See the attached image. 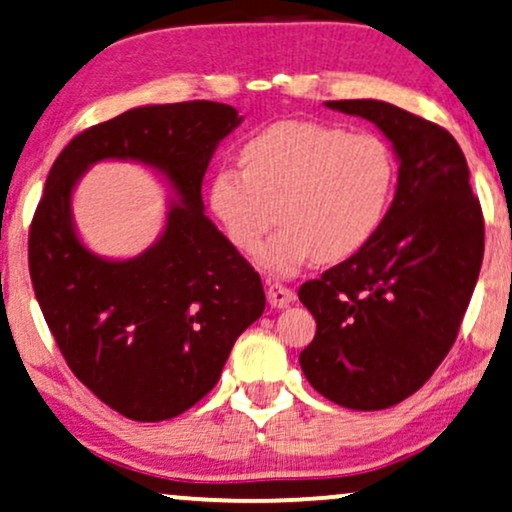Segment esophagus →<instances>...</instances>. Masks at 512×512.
<instances>
[{"mask_svg": "<svg viewBox=\"0 0 512 512\" xmlns=\"http://www.w3.org/2000/svg\"><path fill=\"white\" fill-rule=\"evenodd\" d=\"M296 294L291 291L289 287H284V284H270L268 287V303L272 308H287L289 303H294Z\"/></svg>", "mask_w": 512, "mask_h": 512, "instance_id": "obj_1", "label": "esophagus"}]
</instances>
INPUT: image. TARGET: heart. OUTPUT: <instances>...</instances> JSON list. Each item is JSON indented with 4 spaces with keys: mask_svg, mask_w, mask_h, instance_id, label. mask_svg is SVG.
I'll list each match as a JSON object with an SVG mask.
<instances>
[{
    "mask_svg": "<svg viewBox=\"0 0 512 512\" xmlns=\"http://www.w3.org/2000/svg\"><path fill=\"white\" fill-rule=\"evenodd\" d=\"M395 181L393 152L374 134L308 119L270 124L242 145V169L221 167L209 204L232 247L254 254L272 275L305 263H336L367 244L386 216Z\"/></svg>",
    "mask_w": 512,
    "mask_h": 512,
    "instance_id": "heart-1",
    "label": "heart"
}]
</instances>
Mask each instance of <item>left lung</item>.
<instances>
[{
  "mask_svg": "<svg viewBox=\"0 0 512 512\" xmlns=\"http://www.w3.org/2000/svg\"><path fill=\"white\" fill-rule=\"evenodd\" d=\"M324 105L376 124L400 171L374 237L298 289L317 322L298 362L327 400L376 411L414 395L454 345L484 256L482 209L447 129L371 98Z\"/></svg>",
  "mask_w": 512,
  "mask_h": 512,
  "instance_id": "8db88e82",
  "label": "left lung"
}]
</instances>
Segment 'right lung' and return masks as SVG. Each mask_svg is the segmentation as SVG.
I'll return each instance as SVG.
<instances>
[{"instance_id":"obj_1","label":"right lung","mask_w":512,"mask_h":512,"mask_svg":"<svg viewBox=\"0 0 512 512\" xmlns=\"http://www.w3.org/2000/svg\"><path fill=\"white\" fill-rule=\"evenodd\" d=\"M240 122L225 103L143 105L72 138L46 178L28 242L39 308L72 374L131 421H167L202 400L263 315L261 277L202 202L211 157ZM105 158L159 170L177 195L163 235L134 259L98 257L76 235L71 192Z\"/></svg>"}]
</instances>
